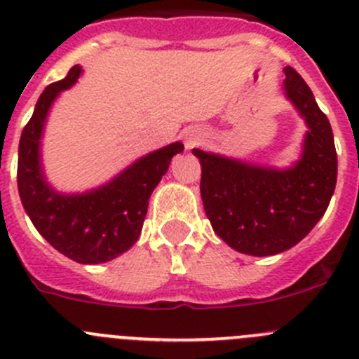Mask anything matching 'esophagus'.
Segmentation results:
<instances>
[{
    "instance_id": "obj_1",
    "label": "esophagus",
    "mask_w": 359,
    "mask_h": 359,
    "mask_svg": "<svg viewBox=\"0 0 359 359\" xmlns=\"http://www.w3.org/2000/svg\"><path fill=\"white\" fill-rule=\"evenodd\" d=\"M201 142H203V137H201L200 131L187 130L186 133H184V145H186V149L198 147V145H200Z\"/></svg>"
}]
</instances>
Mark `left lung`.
Masks as SVG:
<instances>
[{"label": "left lung", "instance_id": "8db88e82", "mask_svg": "<svg viewBox=\"0 0 359 359\" xmlns=\"http://www.w3.org/2000/svg\"><path fill=\"white\" fill-rule=\"evenodd\" d=\"M284 73V95L309 128L297 163L273 168L193 149L212 228L231 249L249 256L284 252L304 240L325 215L337 184L328 117L297 69L286 66Z\"/></svg>", "mask_w": 359, "mask_h": 359}]
</instances>
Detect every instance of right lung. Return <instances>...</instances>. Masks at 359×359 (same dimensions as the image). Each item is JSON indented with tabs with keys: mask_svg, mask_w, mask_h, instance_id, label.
<instances>
[{
	"mask_svg": "<svg viewBox=\"0 0 359 359\" xmlns=\"http://www.w3.org/2000/svg\"><path fill=\"white\" fill-rule=\"evenodd\" d=\"M80 73L82 68L75 65L65 79L50 83L38 98L20 135L17 186L31 222L55 250L76 263L98 264L116 259L133 247L144 226L149 198L184 145L175 142L149 152L96 189L76 194L55 191L45 179L41 135L52 103L59 93L76 82Z\"/></svg>",
	"mask_w": 359,
	"mask_h": 359,
	"instance_id": "add662e5",
	"label": "right lung"
}]
</instances>
